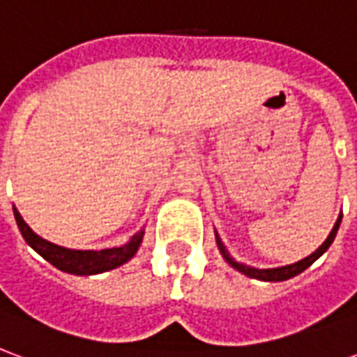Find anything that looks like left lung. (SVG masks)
Listing matches in <instances>:
<instances>
[{
    "instance_id": "left-lung-1",
    "label": "left lung",
    "mask_w": 357,
    "mask_h": 357,
    "mask_svg": "<svg viewBox=\"0 0 357 357\" xmlns=\"http://www.w3.org/2000/svg\"><path fill=\"white\" fill-rule=\"evenodd\" d=\"M340 220H342V216H338V220L335 222V225H333V229H331L329 237L325 239V243H323L321 247L317 248L315 252H312L310 256H306L304 260H300V262H294L291 264V266H281V268H271V269H258V268H250V266H247V264H241V262H235L231 256H229V252L225 250L224 243L220 241V237L216 235V243H218V248H220V252H222V256L225 258V262L229 264V266H233V268L237 269V271H241V273H245L247 277H252V279H260V281H287V279H291V277L298 275V273H302L304 269H307L312 264L319 258V256L327 250V248L331 247V243L335 241V237H337V231H338V225H340Z\"/></svg>"
}]
</instances>
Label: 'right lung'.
Segmentation results:
<instances>
[{"mask_svg": "<svg viewBox=\"0 0 357 357\" xmlns=\"http://www.w3.org/2000/svg\"><path fill=\"white\" fill-rule=\"evenodd\" d=\"M13 212H15V220H17L20 233L28 245L34 248L38 255L43 256L47 262L53 264L55 268L66 271V273H74V275H93V273H102V271L122 266L137 252L141 241H143V233H145L143 229L135 233L124 247L105 248V250H73V248L59 247L50 241L42 239L40 235H36L28 227L26 222L19 214V210L13 208Z\"/></svg>", "mask_w": 357, "mask_h": 357, "instance_id": "1", "label": "right lung"}]
</instances>
